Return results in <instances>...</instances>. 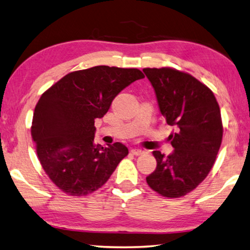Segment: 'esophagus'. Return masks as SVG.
Instances as JSON below:
<instances>
[{"mask_svg": "<svg viewBox=\"0 0 250 250\" xmlns=\"http://www.w3.org/2000/svg\"><path fill=\"white\" fill-rule=\"evenodd\" d=\"M131 154H133V155H135V156H139V155H142V154L144 153L142 149H139V148H132L131 149V152H130Z\"/></svg>", "mask_w": 250, "mask_h": 250, "instance_id": "34e87169", "label": "esophagus"}]
</instances>
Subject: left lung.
I'll return each mask as SVG.
<instances>
[{"label": "left lung", "instance_id": "1", "mask_svg": "<svg viewBox=\"0 0 250 250\" xmlns=\"http://www.w3.org/2000/svg\"><path fill=\"white\" fill-rule=\"evenodd\" d=\"M155 89L174 153L154 151L157 166L146 177L149 188L165 198H180L206 179L214 165L223 138L220 106L212 90L187 72L174 67H145Z\"/></svg>", "mask_w": 250, "mask_h": 250}]
</instances>
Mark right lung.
Here are the masks:
<instances>
[{"mask_svg": "<svg viewBox=\"0 0 250 250\" xmlns=\"http://www.w3.org/2000/svg\"><path fill=\"white\" fill-rule=\"evenodd\" d=\"M139 69L98 65L63 76L40 96L30 132L38 160L57 187L69 196L96 191L110 178L128 148L94 143L95 119L107 113L118 94L143 79Z\"/></svg>", "mask_w": 250, "mask_h": 250, "instance_id": "1", "label": "right lung"}]
</instances>
